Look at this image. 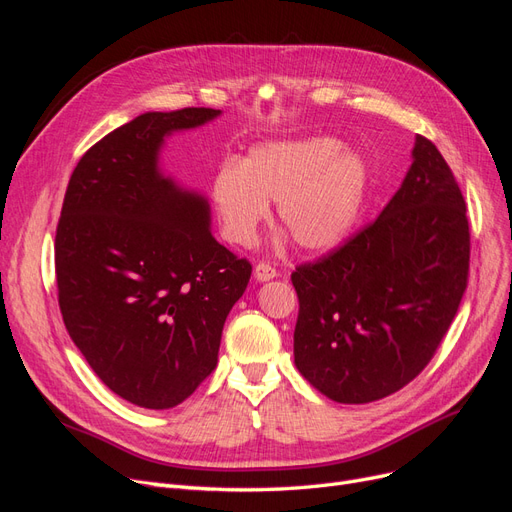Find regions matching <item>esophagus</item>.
<instances>
[{
	"label": "esophagus",
	"instance_id": "1",
	"mask_svg": "<svg viewBox=\"0 0 512 512\" xmlns=\"http://www.w3.org/2000/svg\"><path fill=\"white\" fill-rule=\"evenodd\" d=\"M254 277L258 282H269V280H273V277H277V269L273 265H269V262H258V265L254 267Z\"/></svg>",
	"mask_w": 512,
	"mask_h": 512
}]
</instances>
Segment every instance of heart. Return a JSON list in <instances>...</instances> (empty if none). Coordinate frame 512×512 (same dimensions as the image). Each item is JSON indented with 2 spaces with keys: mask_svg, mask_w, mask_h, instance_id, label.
<instances>
[{
  "mask_svg": "<svg viewBox=\"0 0 512 512\" xmlns=\"http://www.w3.org/2000/svg\"><path fill=\"white\" fill-rule=\"evenodd\" d=\"M369 173L331 136L271 141L213 177L211 198L230 243L247 245L275 203L277 226L303 252H327L359 220Z\"/></svg>",
  "mask_w": 512,
  "mask_h": 512,
  "instance_id": "1",
  "label": "heart"
}]
</instances>
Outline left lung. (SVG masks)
I'll list each match as a JSON object with an SVG mask.
<instances>
[{"label": "left lung", "mask_w": 512, "mask_h": 512, "mask_svg": "<svg viewBox=\"0 0 512 512\" xmlns=\"http://www.w3.org/2000/svg\"><path fill=\"white\" fill-rule=\"evenodd\" d=\"M468 271L466 200L438 147L418 134L408 175L378 218L290 275L294 365L337 404L397 393L436 354Z\"/></svg>", "instance_id": "1"}]
</instances>
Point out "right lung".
<instances>
[{
	"mask_svg": "<svg viewBox=\"0 0 512 512\" xmlns=\"http://www.w3.org/2000/svg\"><path fill=\"white\" fill-rule=\"evenodd\" d=\"M215 108L145 113L76 164L55 235L57 299L89 367L134 406L168 410L218 365L252 265L211 235L205 196L158 168L164 136Z\"/></svg>",
	"mask_w": 512,
	"mask_h": 512,
	"instance_id": "1",
	"label": "right lung"
}]
</instances>
